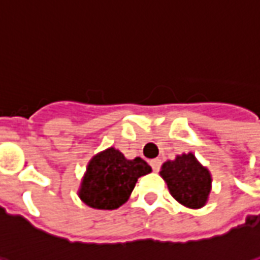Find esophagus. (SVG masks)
<instances>
[{"mask_svg":"<svg viewBox=\"0 0 260 260\" xmlns=\"http://www.w3.org/2000/svg\"><path fill=\"white\" fill-rule=\"evenodd\" d=\"M149 165L152 166V169L155 170V172H157L159 169H160V165H161V160L160 159H152V160L149 161Z\"/></svg>","mask_w":260,"mask_h":260,"instance_id":"obj_1","label":"esophagus"}]
</instances>
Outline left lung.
<instances>
[{
    "mask_svg": "<svg viewBox=\"0 0 260 260\" xmlns=\"http://www.w3.org/2000/svg\"><path fill=\"white\" fill-rule=\"evenodd\" d=\"M160 176L168 183L169 191L176 201L188 208L206 206L211 191V173L193 153L177 155L174 160L161 165Z\"/></svg>",
    "mask_w": 260,
    "mask_h": 260,
    "instance_id": "1",
    "label": "left lung"
}]
</instances>
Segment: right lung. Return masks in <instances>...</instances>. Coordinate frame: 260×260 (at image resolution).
Here are the masks:
<instances>
[{
	"label": "right lung",
	"mask_w": 260,
	"mask_h": 260,
	"mask_svg": "<svg viewBox=\"0 0 260 260\" xmlns=\"http://www.w3.org/2000/svg\"><path fill=\"white\" fill-rule=\"evenodd\" d=\"M150 172L141 157L129 160L118 149H105L88 161L79 197L95 210H115L128 201L138 179Z\"/></svg>",
	"instance_id": "add662e5"
}]
</instances>
